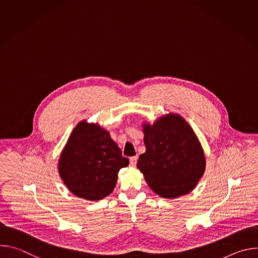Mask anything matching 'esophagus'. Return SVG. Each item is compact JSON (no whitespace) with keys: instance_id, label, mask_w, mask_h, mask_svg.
I'll list each match as a JSON object with an SVG mask.
<instances>
[{"instance_id":"obj_1","label":"esophagus","mask_w":258,"mask_h":258,"mask_svg":"<svg viewBox=\"0 0 258 258\" xmlns=\"http://www.w3.org/2000/svg\"><path fill=\"white\" fill-rule=\"evenodd\" d=\"M137 160H138V157H137V156L131 157V158H130V164H131V166H136Z\"/></svg>"}]
</instances>
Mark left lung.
Wrapping results in <instances>:
<instances>
[{
  "instance_id": "obj_1",
  "label": "left lung",
  "mask_w": 258,
  "mask_h": 258,
  "mask_svg": "<svg viewBox=\"0 0 258 258\" xmlns=\"http://www.w3.org/2000/svg\"><path fill=\"white\" fill-rule=\"evenodd\" d=\"M146 152L138 168L149 187L163 198H175L192 191L205 169L201 145L189 123L179 115L159 118L144 125Z\"/></svg>"
}]
</instances>
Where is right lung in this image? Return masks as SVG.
Masks as SVG:
<instances>
[{
	"instance_id": "right-lung-1",
	"label": "right lung",
	"mask_w": 258,
	"mask_h": 258,
	"mask_svg": "<svg viewBox=\"0 0 258 258\" xmlns=\"http://www.w3.org/2000/svg\"><path fill=\"white\" fill-rule=\"evenodd\" d=\"M128 165L109 133L98 124L80 122L59 160V173L78 197L96 201L111 193L120 168Z\"/></svg>"
}]
</instances>
